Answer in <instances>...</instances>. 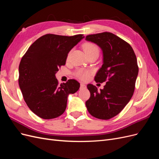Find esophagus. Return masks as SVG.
I'll return each instance as SVG.
<instances>
[{"mask_svg":"<svg viewBox=\"0 0 159 159\" xmlns=\"http://www.w3.org/2000/svg\"><path fill=\"white\" fill-rule=\"evenodd\" d=\"M85 88H86L85 85L84 83H81V84H80V89H84Z\"/></svg>","mask_w":159,"mask_h":159,"instance_id":"esophagus-1","label":"esophagus"}]
</instances>
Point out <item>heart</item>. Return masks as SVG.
<instances>
[{
    "label": "heart",
    "instance_id": "heart-1",
    "mask_svg": "<svg viewBox=\"0 0 159 159\" xmlns=\"http://www.w3.org/2000/svg\"><path fill=\"white\" fill-rule=\"evenodd\" d=\"M83 48L86 54H89V53H92V52L99 53L98 47L95 44H93V43H90V42L85 43V44H84L83 46ZM91 72V71L90 70L80 69L75 72V75L80 80H86L89 78Z\"/></svg>",
    "mask_w": 159,
    "mask_h": 159
}]
</instances>
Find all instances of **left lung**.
Returning <instances> with one entry per match:
<instances>
[{
  "mask_svg": "<svg viewBox=\"0 0 159 159\" xmlns=\"http://www.w3.org/2000/svg\"><path fill=\"white\" fill-rule=\"evenodd\" d=\"M85 40L102 51L103 64L95 77L96 82L107 81L103 89L88 84L90 98L85 102L89 113L100 119L119 114L131 99L139 73L134 52L127 42L110 32L91 34Z\"/></svg>",
  "mask_w": 159,
  "mask_h": 159,
  "instance_id": "left-lung-1",
  "label": "left lung"
}]
</instances>
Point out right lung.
<instances>
[{"instance_id":"obj_1","label":"right lung","mask_w":159,"mask_h":159,"mask_svg":"<svg viewBox=\"0 0 159 159\" xmlns=\"http://www.w3.org/2000/svg\"><path fill=\"white\" fill-rule=\"evenodd\" d=\"M82 34L72 36L48 34L29 47L19 65L18 84L28 107L44 119L64 113L68 95L78 91L75 80L58 84L56 74L66 64L70 51L83 39Z\"/></svg>"}]
</instances>
